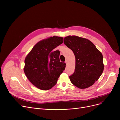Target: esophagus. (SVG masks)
<instances>
[{"mask_svg": "<svg viewBox=\"0 0 120 120\" xmlns=\"http://www.w3.org/2000/svg\"><path fill=\"white\" fill-rule=\"evenodd\" d=\"M65 63H66V64H67V63H68V61H67V60H66L65 61Z\"/></svg>", "mask_w": 120, "mask_h": 120, "instance_id": "esophagus-1", "label": "esophagus"}]
</instances>
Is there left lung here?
Returning <instances> with one entry per match:
<instances>
[{"label": "left lung", "instance_id": "left-lung-1", "mask_svg": "<svg viewBox=\"0 0 120 120\" xmlns=\"http://www.w3.org/2000/svg\"><path fill=\"white\" fill-rule=\"evenodd\" d=\"M64 43L76 58L75 72L69 76L71 82L80 89L91 86L103 72L102 54L89 40L76 36L65 37Z\"/></svg>", "mask_w": 120, "mask_h": 120}]
</instances>
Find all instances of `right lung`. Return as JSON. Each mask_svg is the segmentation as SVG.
I'll return each mask as SVG.
<instances>
[{
	"instance_id": "obj_1",
	"label": "right lung",
	"mask_w": 120,
	"mask_h": 120,
	"mask_svg": "<svg viewBox=\"0 0 120 120\" xmlns=\"http://www.w3.org/2000/svg\"><path fill=\"white\" fill-rule=\"evenodd\" d=\"M64 38L53 36L38 42L25 59L24 72L37 88L47 90L57 82L66 64L60 60V52L54 49L62 44Z\"/></svg>"
}]
</instances>
